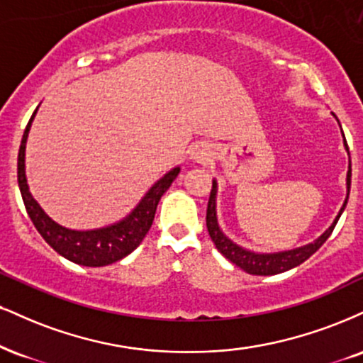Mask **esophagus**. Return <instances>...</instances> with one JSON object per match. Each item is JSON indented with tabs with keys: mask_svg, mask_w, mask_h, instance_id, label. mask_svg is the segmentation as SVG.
<instances>
[{
	"mask_svg": "<svg viewBox=\"0 0 363 363\" xmlns=\"http://www.w3.org/2000/svg\"><path fill=\"white\" fill-rule=\"evenodd\" d=\"M208 157H209V154L206 152V148H203V147H196L194 150H193V159L196 160V162H206L208 160Z\"/></svg>",
	"mask_w": 363,
	"mask_h": 363,
	"instance_id": "1",
	"label": "esophagus"
}]
</instances>
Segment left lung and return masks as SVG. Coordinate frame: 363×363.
Returning <instances> with one entry per match:
<instances>
[{
	"instance_id": "1",
	"label": "left lung",
	"mask_w": 363,
	"mask_h": 363,
	"mask_svg": "<svg viewBox=\"0 0 363 363\" xmlns=\"http://www.w3.org/2000/svg\"><path fill=\"white\" fill-rule=\"evenodd\" d=\"M343 142H345V148L348 152V145L347 140H345L343 135ZM350 184H352V164L348 165V172H347V198H345V203L342 209H340L338 216L335 218V221L331 223V226L325 233L321 235L320 238L314 240L313 243H308V245L299 247V248H292V250H286V252H276V253H257V252H250L247 248L237 245L235 242L226 237V235L221 231L220 225H218V218H216V193H218V184L216 181H213V187H211V194H209V201H208V211H206V226L209 231V237H211L213 243H215L218 252L223 253V255L228 259L230 262H233L237 267L242 270H245L247 274H252V276H274V274H281L286 272V270L298 267L299 264H303L304 260H308L309 257L313 255L314 252L320 248L323 243L328 240L331 235V231L338 223L340 216H342L345 206L348 203V194H350Z\"/></svg>"
}]
</instances>
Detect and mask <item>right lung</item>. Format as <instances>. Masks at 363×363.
Returning a JSON list of instances; mask_svg holds the SVG:
<instances>
[{"instance_id":"right-lung-1","label":"right lung","mask_w":363,"mask_h":363,"mask_svg":"<svg viewBox=\"0 0 363 363\" xmlns=\"http://www.w3.org/2000/svg\"><path fill=\"white\" fill-rule=\"evenodd\" d=\"M37 110L33 111L27 128H25L18 150V186L30 220H32L38 233L42 235V238L59 255L74 262V264L84 265V267H103V265H110L113 262L121 260L128 253H132L145 238L152 223H154L157 204L172 184L174 179L177 177V174L181 172V169L174 167L162 179H159L143 196L138 206L118 223L86 231L65 228V226L55 223L43 211L40 204L33 199V196L28 191L27 176H25V145H27L30 126H32L33 118L37 115Z\"/></svg>"}]
</instances>
